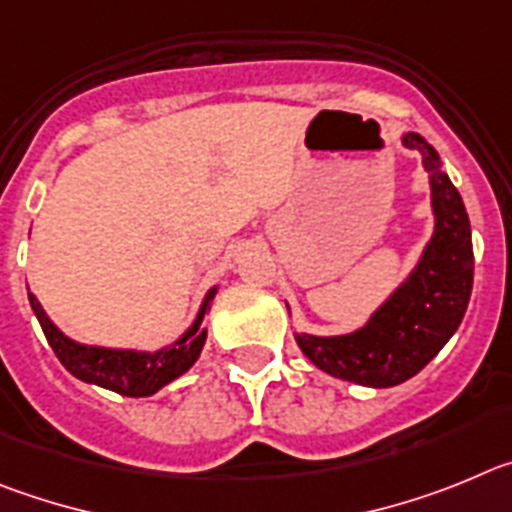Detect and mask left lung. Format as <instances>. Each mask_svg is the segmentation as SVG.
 <instances>
[{
	"label": "left lung",
	"mask_w": 512,
	"mask_h": 512,
	"mask_svg": "<svg viewBox=\"0 0 512 512\" xmlns=\"http://www.w3.org/2000/svg\"><path fill=\"white\" fill-rule=\"evenodd\" d=\"M400 145L418 150L428 170L434 232L421 257L359 329L329 336L293 331L319 370L365 388H395L418 375L459 329L472 296V229L462 196L434 145L418 132H403Z\"/></svg>",
	"instance_id": "obj_1"
}]
</instances>
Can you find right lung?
Instances as JSON below:
<instances>
[{
	"mask_svg": "<svg viewBox=\"0 0 512 512\" xmlns=\"http://www.w3.org/2000/svg\"><path fill=\"white\" fill-rule=\"evenodd\" d=\"M216 290H219V285L206 290L191 326L178 336L176 342L165 344L160 349L101 347V344L76 342L53 324V319L45 313V308L40 306V301L32 296L30 290H27V298H30L32 313L38 316L55 357L61 359V365L73 377L89 382V385L112 390V393L127 395V398H147L196 365V359L206 344V329L201 326V321H204V313L211 298L216 296Z\"/></svg>",
	"mask_w": 512,
	"mask_h": 512,
	"instance_id": "1",
	"label": "right lung"
}]
</instances>
